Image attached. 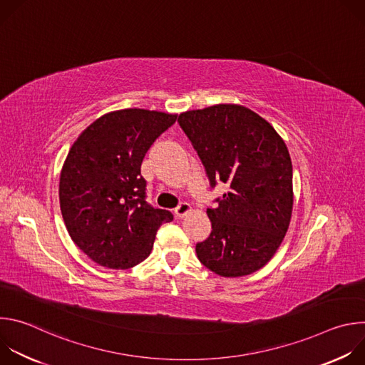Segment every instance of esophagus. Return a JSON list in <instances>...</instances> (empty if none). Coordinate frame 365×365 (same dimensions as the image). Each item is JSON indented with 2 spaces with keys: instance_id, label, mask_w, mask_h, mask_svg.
Instances as JSON below:
<instances>
[{
  "instance_id": "obj_1",
  "label": "esophagus",
  "mask_w": 365,
  "mask_h": 365,
  "mask_svg": "<svg viewBox=\"0 0 365 365\" xmlns=\"http://www.w3.org/2000/svg\"><path fill=\"white\" fill-rule=\"evenodd\" d=\"M192 211V206L189 205V203H186V202H180L176 207H175V215L178 217V218H183L187 212H190Z\"/></svg>"
}]
</instances>
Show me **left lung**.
I'll list each match as a JSON object with an SVG mask.
<instances>
[{"label": "left lung", "instance_id": "obj_1", "mask_svg": "<svg viewBox=\"0 0 365 365\" xmlns=\"http://www.w3.org/2000/svg\"><path fill=\"white\" fill-rule=\"evenodd\" d=\"M205 168L211 189L228 192L207 207L212 231L196 244L199 262L222 277L266 266L292 218V160L276 130L251 110L220 103L178 120Z\"/></svg>", "mask_w": 365, "mask_h": 365}]
</instances>
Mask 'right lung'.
Returning <instances> with one entry per match:
<instances>
[{
    "label": "right lung",
    "mask_w": 365,
    "mask_h": 365,
    "mask_svg": "<svg viewBox=\"0 0 365 365\" xmlns=\"http://www.w3.org/2000/svg\"><path fill=\"white\" fill-rule=\"evenodd\" d=\"M178 115L140 108L93 121L73 143L61 183V211L73 242L99 266L130 269L145 259L172 212L145 200V153Z\"/></svg>",
    "instance_id": "1"
}]
</instances>
